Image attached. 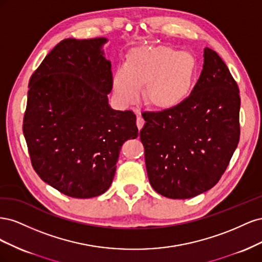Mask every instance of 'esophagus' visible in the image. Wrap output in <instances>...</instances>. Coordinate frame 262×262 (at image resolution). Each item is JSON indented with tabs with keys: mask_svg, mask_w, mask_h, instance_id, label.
<instances>
[{
	"mask_svg": "<svg viewBox=\"0 0 262 262\" xmlns=\"http://www.w3.org/2000/svg\"><path fill=\"white\" fill-rule=\"evenodd\" d=\"M143 124H144V119L142 118L140 115H138V117H137V125H138V128L141 130L142 126H143Z\"/></svg>",
	"mask_w": 262,
	"mask_h": 262,
	"instance_id": "1",
	"label": "esophagus"
}]
</instances>
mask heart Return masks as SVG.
I'll use <instances>...</instances> for the list:
<instances>
[{"label":"heart","mask_w":262,"mask_h":262,"mask_svg":"<svg viewBox=\"0 0 262 262\" xmlns=\"http://www.w3.org/2000/svg\"><path fill=\"white\" fill-rule=\"evenodd\" d=\"M195 72V59L170 47L133 52L114 77V92L122 104L136 101L146 82L148 100L156 107L175 106L186 97Z\"/></svg>","instance_id":"heart-1"}]
</instances>
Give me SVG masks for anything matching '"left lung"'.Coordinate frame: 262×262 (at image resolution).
Returning <instances> with one entry per match:
<instances>
[{"mask_svg": "<svg viewBox=\"0 0 262 262\" xmlns=\"http://www.w3.org/2000/svg\"><path fill=\"white\" fill-rule=\"evenodd\" d=\"M203 57L188 97L162 112L142 114L140 139L149 184L170 199H189L215 186L239 142L238 86L215 51L205 48Z\"/></svg>", "mask_w": 262, "mask_h": 262, "instance_id": "left-lung-1", "label": "left lung"}]
</instances>
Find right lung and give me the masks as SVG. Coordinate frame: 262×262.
Here are the masks:
<instances>
[{"label": "right lung", "mask_w": 262, "mask_h": 262, "mask_svg": "<svg viewBox=\"0 0 262 262\" xmlns=\"http://www.w3.org/2000/svg\"><path fill=\"white\" fill-rule=\"evenodd\" d=\"M106 38H68L31 75L23 133L31 165L63 194L86 199L106 192L124 141L138 137L137 117L108 104L112 63Z\"/></svg>", "instance_id": "obj_1"}]
</instances>
